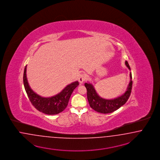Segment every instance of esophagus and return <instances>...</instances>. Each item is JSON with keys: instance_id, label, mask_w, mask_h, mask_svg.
<instances>
[{"instance_id": "1", "label": "esophagus", "mask_w": 160, "mask_h": 160, "mask_svg": "<svg viewBox=\"0 0 160 160\" xmlns=\"http://www.w3.org/2000/svg\"><path fill=\"white\" fill-rule=\"evenodd\" d=\"M86 80V76L84 74H81L78 77V81L80 83H83Z\"/></svg>"}]
</instances>
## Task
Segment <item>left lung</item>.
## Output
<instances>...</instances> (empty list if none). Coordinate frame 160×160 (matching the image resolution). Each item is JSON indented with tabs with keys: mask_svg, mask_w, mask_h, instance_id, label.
<instances>
[{
	"mask_svg": "<svg viewBox=\"0 0 160 160\" xmlns=\"http://www.w3.org/2000/svg\"><path fill=\"white\" fill-rule=\"evenodd\" d=\"M127 67L131 70L128 62L126 61ZM131 81L127 88L126 92L121 96L114 99H105L100 98L96 93L92 84L86 83L84 86L87 89V96L90 106L98 112L101 113H110L120 108L122 106L125 104L129 99L132 88V74L130 73Z\"/></svg>",
	"mask_w": 160,
	"mask_h": 160,
	"instance_id": "8db88e82",
	"label": "left lung"
}]
</instances>
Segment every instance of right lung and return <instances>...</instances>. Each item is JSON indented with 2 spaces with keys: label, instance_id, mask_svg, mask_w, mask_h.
<instances>
[{
  "label": "right lung",
  "instance_id": "right-lung-1",
  "mask_svg": "<svg viewBox=\"0 0 160 160\" xmlns=\"http://www.w3.org/2000/svg\"><path fill=\"white\" fill-rule=\"evenodd\" d=\"M27 66L25 67L23 81L25 91L32 105L37 110L47 115H56L66 108L73 90L79 85L78 82L67 86L60 93L51 98H42L30 88L27 78Z\"/></svg>",
  "mask_w": 160,
  "mask_h": 160
}]
</instances>
